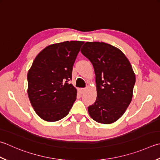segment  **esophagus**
<instances>
[{
    "label": "esophagus",
    "instance_id": "esophagus-1",
    "mask_svg": "<svg viewBox=\"0 0 160 160\" xmlns=\"http://www.w3.org/2000/svg\"><path fill=\"white\" fill-rule=\"evenodd\" d=\"M86 91V89L85 88H80V92L82 93H83L84 92Z\"/></svg>",
    "mask_w": 160,
    "mask_h": 160
}]
</instances>
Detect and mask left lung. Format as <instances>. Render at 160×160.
Segmentation results:
<instances>
[{
    "label": "left lung",
    "instance_id": "left-lung-1",
    "mask_svg": "<svg viewBox=\"0 0 160 160\" xmlns=\"http://www.w3.org/2000/svg\"><path fill=\"white\" fill-rule=\"evenodd\" d=\"M82 54L92 62L96 75L97 98L89 114L100 123H114L132 101L135 75L119 49L104 42H86Z\"/></svg>",
    "mask_w": 160,
    "mask_h": 160
}]
</instances>
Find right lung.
I'll return each mask as SVG.
<instances>
[{
  "instance_id": "right-lung-1",
  "label": "right lung",
  "mask_w": 160,
  "mask_h": 160,
  "mask_svg": "<svg viewBox=\"0 0 160 160\" xmlns=\"http://www.w3.org/2000/svg\"><path fill=\"white\" fill-rule=\"evenodd\" d=\"M84 42L71 41L50 45L33 61L28 73V93L37 115L54 122L67 116L76 100L77 90L68 82Z\"/></svg>"
}]
</instances>
